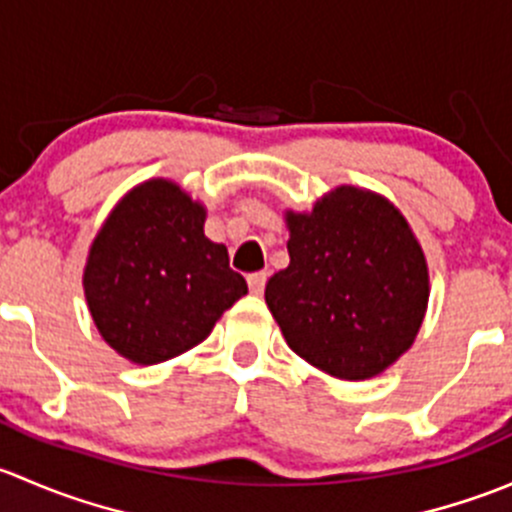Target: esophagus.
<instances>
[{"instance_id": "1", "label": "esophagus", "mask_w": 512, "mask_h": 512, "mask_svg": "<svg viewBox=\"0 0 512 512\" xmlns=\"http://www.w3.org/2000/svg\"><path fill=\"white\" fill-rule=\"evenodd\" d=\"M247 285H250L252 294H262L267 285V272H255V275L247 277Z\"/></svg>"}]
</instances>
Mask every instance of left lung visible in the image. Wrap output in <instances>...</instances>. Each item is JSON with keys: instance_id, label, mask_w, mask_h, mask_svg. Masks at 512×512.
Segmentation results:
<instances>
[{"instance_id": "1", "label": "left lung", "mask_w": 512, "mask_h": 512, "mask_svg": "<svg viewBox=\"0 0 512 512\" xmlns=\"http://www.w3.org/2000/svg\"><path fill=\"white\" fill-rule=\"evenodd\" d=\"M289 265L265 287L285 342L324 374L374 379L414 344L428 307V265L401 210L339 185L309 213L287 210Z\"/></svg>"}]
</instances>
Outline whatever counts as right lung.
<instances>
[{
    "instance_id": "add662e5",
    "label": "right lung",
    "mask_w": 512,
    "mask_h": 512,
    "mask_svg": "<svg viewBox=\"0 0 512 512\" xmlns=\"http://www.w3.org/2000/svg\"><path fill=\"white\" fill-rule=\"evenodd\" d=\"M208 210L175 180L128 190L89 247L84 294L103 342L151 366L198 347L247 294L227 247L205 237Z\"/></svg>"
}]
</instances>
